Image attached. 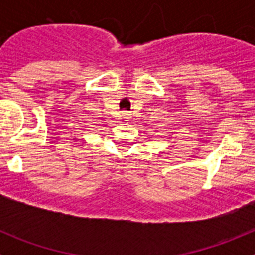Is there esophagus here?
Instances as JSON below:
<instances>
[{"mask_svg": "<svg viewBox=\"0 0 255 255\" xmlns=\"http://www.w3.org/2000/svg\"><path fill=\"white\" fill-rule=\"evenodd\" d=\"M123 116H124V119H125L126 121H128L130 119V114L128 111H123Z\"/></svg>", "mask_w": 255, "mask_h": 255, "instance_id": "1", "label": "esophagus"}]
</instances>
